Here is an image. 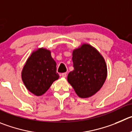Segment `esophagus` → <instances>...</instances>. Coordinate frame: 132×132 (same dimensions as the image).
<instances>
[{"mask_svg": "<svg viewBox=\"0 0 132 132\" xmlns=\"http://www.w3.org/2000/svg\"><path fill=\"white\" fill-rule=\"evenodd\" d=\"M66 76H67V73H62V74H61V76H62V77H64V78H65V77H66Z\"/></svg>", "mask_w": 132, "mask_h": 132, "instance_id": "obj_1", "label": "esophagus"}]
</instances>
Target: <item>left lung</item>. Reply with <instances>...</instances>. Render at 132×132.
I'll use <instances>...</instances> for the list:
<instances>
[{"mask_svg":"<svg viewBox=\"0 0 132 132\" xmlns=\"http://www.w3.org/2000/svg\"><path fill=\"white\" fill-rule=\"evenodd\" d=\"M73 71L68 81L80 98H88L100 90L105 83L108 68L104 58L91 45L83 44L72 52Z\"/></svg>","mask_w":132,"mask_h":132,"instance_id":"8db88e82","label":"left lung"}]
</instances>
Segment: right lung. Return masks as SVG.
Segmentation results:
<instances>
[{"label": "right lung", "instance_id": "add662e5", "mask_svg": "<svg viewBox=\"0 0 132 132\" xmlns=\"http://www.w3.org/2000/svg\"><path fill=\"white\" fill-rule=\"evenodd\" d=\"M59 78L56 63L51 56V51L43 47L32 53L21 72V79L25 87L37 96L45 93Z\"/></svg>", "mask_w": 132, "mask_h": 132}]
</instances>
